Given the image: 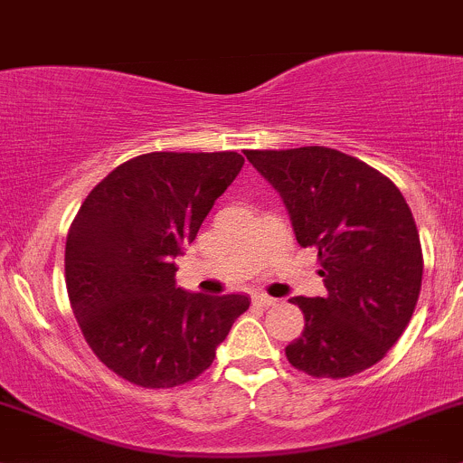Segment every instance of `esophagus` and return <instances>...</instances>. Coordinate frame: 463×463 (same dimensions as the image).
Segmentation results:
<instances>
[{"mask_svg": "<svg viewBox=\"0 0 463 463\" xmlns=\"http://www.w3.org/2000/svg\"><path fill=\"white\" fill-rule=\"evenodd\" d=\"M253 302L258 307H264V309H269V307H273L278 300H275V298H270V296H266V293H255Z\"/></svg>", "mask_w": 463, "mask_h": 463, "instance_id": "1", "label": "esophagus"}]
</instances>
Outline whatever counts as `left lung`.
Returning a JSON list of instances; mask_svg holds the SVG:
<instances>
[{
	"instance_id": "1",
	"label": "left lung",
	"mask_w": 463,
	"mask_h": 463,
	"mask_svg": "<svg viewBox=\"0 0 463 463\" xmlns=\"http://www.w3.org/2000/svg\"><path fill=\"white\" fill-rule=\"evenodd\" d=\"M291 214L302 249L318 250L325 298H293L305 331L287 345L296 370L347 378L376 365L417 307L423 253L412 210L385 175L338 149H246Z\"/></svg>"
}]
</instances>
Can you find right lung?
I'll return each instance as SVG.
<instances>
[{
  "mask_svg": "<svg viewBox=\"0 0 463 463\" xmlns=\"http://www.w3.org/2000/svg\"><path fill=\"white\" fill-rule=\"evenodd\" d=\"M244 165L237 152H149L120 163L82 202L64 279L102 365L147 390L185 385L214 361L246 296L176 287V255Z\"/></svg>",
  "mask_w": 463,
  "mask_h": 463,
  "instance_id": "add662e5",
  "label": "right lung"
}]
</instances>
